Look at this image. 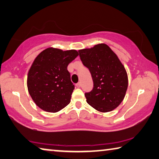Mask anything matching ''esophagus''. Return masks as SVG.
<instances>
[{"label":"esophagus","instance_id":"1","mask_svg":"<svg viewBox=\"0 0 159 159\" xmlns=\"http://www.w3.org/2000/svg\"><path fill=\"white\" fill-rule=\"evenodd\" d=\"M76 87H78V88H80V87H81V83H80V82H78L77 84H76Z\"/></svg>","mask_w":159,"mask_h":159}]
</instances>
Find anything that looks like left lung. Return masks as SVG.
<instances>
[{
  "mask_svg": "<svg viewBox=\"0 0 159 159\" xmlns=\"http://www.w3.org/2000/svg\"><path fill=\"white\" fill-rule=\"evenodd\" d=\"M78 52L93 82V89L85 93L88 104L101 112L115 109L124 100L128 88L126 71L117 56L105 44Z\"/></svg>",
  "mask_w": 159,
  "mask_h": 159,
  "instance_id": "8db88e82",
  "label": "left lung"
}]
</instances>
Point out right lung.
I'll use <instances>...</instances> for the list:
<instances>
[{
    "mask_svg": "<svg viewBox=\"0 0 159 159\" xmlns=\"http://www.w3.org/2000/svg\"><path fill=\"white\" fill-rule=\"evenodd\" d=\"M77 56L76 50L47 48L35 58L28 74L27 87L42 110L57 112L70 103L75 85L67 67Z\"/></svg>",
    "mask_w": 159,
    "mask_h": 159,
    "instance_id": "obj_1",
    "label": "right lung"
}]
</instances>
